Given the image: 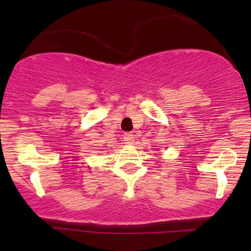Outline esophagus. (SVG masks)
Segmentation results:
<instances>
[{
  "label": "esophagus",
  "mask_w": 251,
  "mask_h": 251,
  "mask_svg": "<svg viewBox=\"0 0 251 251\" xmlns=\"http://www.w3.org/2000/svg\"><path fill=\"white\" fill-rule=\"evenodd\" d=\"M123 142H125L126 144H132L133 143V135L132 133H130V132H126V133H125V135H123Z\"/></svg>",
  "instance_id": "obj_1"
}]
</instances>
